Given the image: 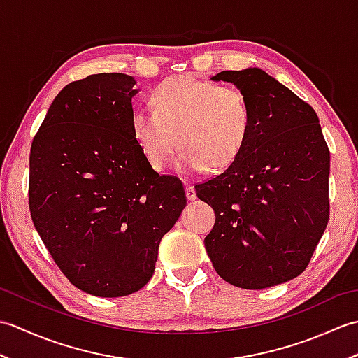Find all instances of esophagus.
Wrapping results in <instances>:
<instances>
[{
    "mask_svg": "<svg viewBox=\"0 0 358 358\" xmlns=\"http://www.w3.org/2000/svg\"><path fill=\"white\" fill-rule=\"evenodd\" d=\"M185 187H186V196H187V200H195V199H196L195 187L191 186V185H186Z\"/></svg>",
    "mask_w": 358,
    "mask_h": 358,
    "instance_id": "esophagus-1",
    "label": "esophagus"
}]
</instances>
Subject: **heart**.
I'll list each match as a JSON object with an SVG mask.
<instances>
[{"instance_id":"heart-1","label":"heart","mask_w":358,"mask_h":358,"mask_svg":"<svg viewBox=\"0 0 358 358\" xmlns=\"http://www.w3.org/2000/svg\"><path fill=\"white\" fill-rule=\"evenodd\" d=\"M152 110H135L132 135L152 169L163 171L175 149L181 173L231 167L252 129V108L237 86L194 77L167 78L152 90Z\"/></svg>"}]
</instances>
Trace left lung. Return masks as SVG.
I'll use <instances>...</instances> for the list:
<instances>
[{"label": "left lung", "instance_id": "1", "mask_svg": "<svg viewBox=\"0 0 358 358\" xmlns=\"http://www.w3.org/2000/svg\"><path fill=\"white\" fill-rule=\"evenodd\" d=\"M240 87L252 129L231 167L195 186L214 208L204 248L217 273L264 289L308 268L329 220V149L315 110L258 67L212 77Z\"/></svg>", "mask_w": 358, "mask_h": 358}]
</instances>
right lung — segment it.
Returning <instances> with one entry per match:
<instances>
[{
    "label": "right lung",
    "instance_id": "right-lung-1",
    "mask_svg": "<svg viewBox=\"0 0 358 358\" xmlns=\"http://www.w3.org/2000/svg\"><path fill=\"white\" fill-rule=\"evenodd\" d=\"M135 85L126 73L67 85L30 148L35 229L73 286L106 299L148 283L186 206L183 183L152 169L134 138Z\"/></svg>",
    "mask_w": 358,
    "mask_h": 358
}]
</instances>
